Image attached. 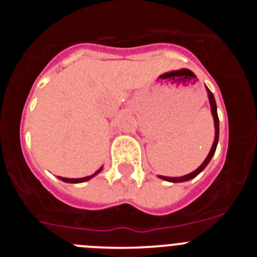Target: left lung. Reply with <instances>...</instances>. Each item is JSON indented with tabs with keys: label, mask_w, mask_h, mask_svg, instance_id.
Wrapping results in <instances>:
<instances>
[{
	"label": "left lung",
	"mask_w": 257,
	"mask_h": 257,
	"mask_svg": "<svg viewBox=\"0 0 257 257\" xmlns=\"http://www.w3.org/2000/svg\"><path fill=\"white\" fill-rule=\"evenodd\" d=\"M207 95H208V100H210V105H211V113H212L213 117V124H215V139H213L212 147H211V151L208 153V156L206 157V160L203 161L201 166H199L198 169L194 170L193 172L188 175H184V176H180V178H170V176H162V175H158V178L162 179V180L170 181V183H184V181H188L190 179L196 178L197 175L201 174L203 170H205L206 166L210 163L211 158L215 154V151H216L217 143H219V117H217V108H216V101H215V97H213V94L207 88Z\"/></svg>",
	"instance_id": "left-lung-1"
}]
</instances>
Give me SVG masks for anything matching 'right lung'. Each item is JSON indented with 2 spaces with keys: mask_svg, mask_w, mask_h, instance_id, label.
<instances>
[{
  "mask_svg": "<svg viewBox=\"0 0 257 257\" xmlns=\"http://www.w3.org/2000/svg\"><path fill=\"white\" fill-rule=\"evenodd\" d=\"M101 170H103V167H100V169L97 170V171L95 172V174L90 175V176H85V178H79V179H68V178H61V176H58V178L60 179L61 181H65V183H72V184H77V183H85V181L90 180V179H92V178H94V176H96V175L99 174V172H100Z\"/></svg>",
  "mask_w": 257,
  "mask_h": 257,
  "instance_id": "obj_1",
  "label": "right lung"
}]
</instances>
